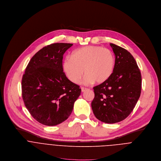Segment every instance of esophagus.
Masks as SVG:
<instances>
[{
    "label": "esophagus",
    "instance_id": "esophagus-1",
    "mask_svg": "<svg viewBox=\"0 0 161 161\" xmlns=\"http://www.w3.org/2000/svg\"><path fill=\"white\" fill-rule=\"evenodd\" d=\"M87 89V88L83 87H81V91H82V92H84V91H86Z\"/></svg>",
    "mask_w": 161,
    "mask_h": 161
}]
</instances>
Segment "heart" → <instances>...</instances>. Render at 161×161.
Returning a JSON list of instances; mask_svg holds the SVG:
<instances>
[{"label": "heart", "mask_w": 161, "mask_h": 161, "mask_svg": "<svg viewBox=\"0 0 161 161\" xmlns=\"http://www.w3.org/2000/svg\"><path fill=\"white\" fill-rule=\"evenodd\" d=\"M115 65L114 53L100 46H89L74 51L71 58L63 61V70L67 78L77 84L84 73L83 82L86 84H100L112 76Z\"/></svg>", "instance_id": "heart-1"}]
</instances>
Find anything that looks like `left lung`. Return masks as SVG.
Wrapping results in <instances>:
<instances>
[{
	"label": "left lung",
	"instance_id": "left-lung-1",
	"mask_svg": "<svg viewBox=\"0 0 161 161\" xmlns=\"http://www.w3.org/2000/svg\"><path fill=\"white\" fill-rule=\"evenodd\" d=\"M110 45L115 56L114 71L108 80L93 87L91 107L98 120L114 124L123 120L133 110L141 94L142 75L129 51Z\"/></svg>",
	"mask_w": 161,
	"mask_h": 161
}]
</instances>
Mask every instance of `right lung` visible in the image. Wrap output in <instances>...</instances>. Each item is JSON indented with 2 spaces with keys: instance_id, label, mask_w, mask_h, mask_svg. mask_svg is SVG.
<instances>
[{
  "instance_id": "1",
  "label": "right lung",
  "mask_w": 161,
  "mask_h": 161,
  "mask_svg": "<svg viewBox=\"0 0 161 161\" xmlns=\"http://www.w3.org/2000/svg\"><path fill=\"white\" fill-rule=\"evenodd\" d=\"M73 44L54 43L30 60L21 80L22 98L31 115L46 125H58L71 114L81 92L63 70V56Z\"/></svg>"
}]
</instances>
